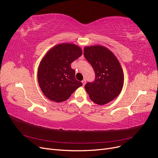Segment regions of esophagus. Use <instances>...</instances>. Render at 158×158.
<instances>
[{
  "label": "esophagus",
  "instance_id": "34e87169",
  "mask_svg": "<svg viewBox=\"0 0 158 158\" xmlns=\"http://www.w3.org/2000/svg\"><path fill=\"white\" fill-rule=\"evenodd\" d=\"M82 83L83 86H84L85 84V80H83L82 81Z\"/></svg>",
  "mask_w": 158,
  "mask_h": 158
}]
</instances>
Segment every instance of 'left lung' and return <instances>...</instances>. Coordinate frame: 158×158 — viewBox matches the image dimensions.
<instances>
[{"label": "left lung", "instance_id": "1", "mask_svg": "<svg viewBox=\"0 0 158 158\" xmlns=\"http://www.w3.org/2000/svg\"><path fill=\"white\" fill-rule=\"evenodd\" d=\"M84 55L95 74L94 82L85 85L90 99L101 106L113 101L120 94L124 84V73L117 58L102 45L85 47Z\"/></svg>", "mask_w": 158, "mask_h": 158}]
</instances>
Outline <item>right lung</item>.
<instances>
[{"label": "right lung", "mask_w": 158, "mask_h": 158, "mask_svg": "<svg viewBox=\"0 0 158 158\" xmlns=\"http://www.w3.org/2000/svg\"><path fill=\"white\" fill-rule=\"evenodd\" d=\"M82 55L79 46L67 43L56 45L47 52L37 70L38 83L46 98L56 103L64 102L82 86L70 66Z\"/></svg>", "instance_id": "right-lung-1"}]
</instances>
